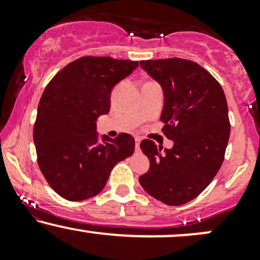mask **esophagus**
Wrapping results in <instances>:
<instances>
[{
    "label": "esophagus",
    "instance_id": "obj_1",
    "mask_svg": "<svg viewBox=\"0 0 260 260\" xmlns=\"http://www.w3.org/2000/svg\"><path fill=\"white\" fill-rule=\"evenodd\" d=\"M140 140H142V139H140V138H139V137H136V149H137V150H139Z\"/></svg>",
    "mask_w": 260,
    "mask_h": 260
}]
</instances>
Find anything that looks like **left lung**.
Here are the masks:
<instances>
[{"instance_id":"1","label":"left lung","mask_w":260,"mask_h":260,"mask_svg":"<svg viewBox=\"0 0 260 260\" xmlns=\"http://www.w3.org/2000/svg\"><path fill=\"white\" fill-rule=\"evenodd\" d=\"M140 67L162 88L160 120L174 147L162 150L153 140H142L150 169L139 182L157 201L186 204L210 184L222 165L230 138L225 92L207 70L188 59H147Z\"/></svg>"}]
</instances>
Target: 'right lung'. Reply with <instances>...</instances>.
<instances>
[{"mask_svg":"<svg viewBox=\"0 0 260 260\" xmlns=\"http://www.w3.org/2000/svg\"><path fill=\"white\" fill-rule=\"evenodd\" d=\"M137 61L84 56L62 68L41 95L34 124L38 165L50 187L71 202L99 194L113 166L134 151V138L103 136L96 118L110 111L112 88Z\"/></svg>","mask_w":260,"mask_h":260,"instance_id":"obj_1","label":"right lung"}]
</instances>
